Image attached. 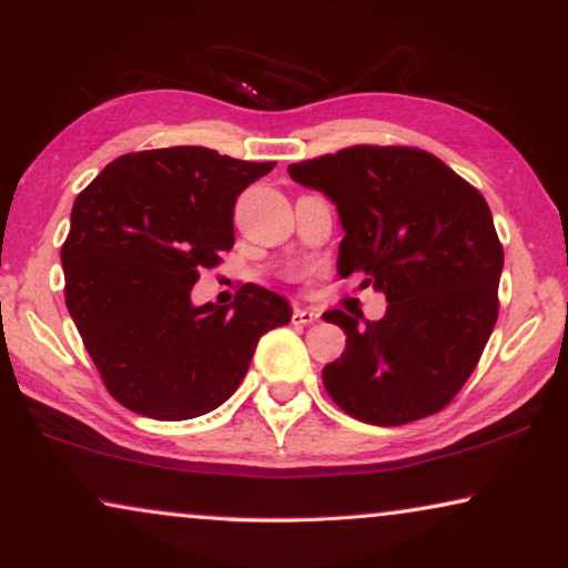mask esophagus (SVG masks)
I'll return each mask as SVG.
<instances>
[{
    "mask_svg": "<svg viewBox=\"0 0 568 568\" xmlns=\"http://www.w3.org/2000/svg\"><path fill=\"white\" fill-rule=\"evenodd\" d=\"M317 315L313 307H294V313H292V323L294 325H313L315 321H317Z\"/></svg>",
    "mask_w": 568,
    "mask_h": 568,
    "instance_id": "1",
    "label": "esophagus"
}]
</instances>
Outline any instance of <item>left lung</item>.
Listing matches in <instances>:
<instances>
[{
	"label": "left lung",
	"instance_id": "8db88e82",
	"mask_svg": "<svg viewBox=\"0 0 568 568\" xmlns=\"http://www.w3.org/2000/svg\"><path fill=\"white\" fill-rule=\"evenodd\" d=\"M294 181L338 209V274H367L385 294L379 321L325 313L346 352L323 385L348 416L400 426L432 416L460 393L499 317L504 247L491 209L432 152L356 144L294 162Z\"/></svg>",
	"mask_w": 568,
	"mask_h": 568
}]
</instances>
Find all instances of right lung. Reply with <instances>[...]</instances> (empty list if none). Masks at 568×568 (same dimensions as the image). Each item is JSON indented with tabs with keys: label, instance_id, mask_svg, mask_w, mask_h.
<instances>
[{
	"label": "right lung",
	"instance_id": "obj_1",
	"mask_svg": "<svg viewBox=\"0 0 568 568\" xmlns=\"http://www.w3.org/2000/svg\"><path fill=\"white\" fill-rule=\"evenodd\" d=\"M276 162L206 146L129 152L77 196L61 245L67 310L108 393L134 414L183 422L222 406L263 333L292 307L258 284L193 307L201 268L235 245V201Z\"/></svg>",
	"mask_w": 568,
	"mask_h": 568
}]
</instances>
